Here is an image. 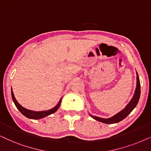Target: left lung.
I'll use <instances>...</instances> for the list:
<instances>
[{
	"label": "left lung",
	"mask_w": 151,
	"mask_h": 151,
	"mask_svg": "<svg viewBox=\"0 0 151 151\" xmlns=\"http://www.w3.org/2000/svg\"><path fill=\"white\" fill-rule=\"evenodd\" d=\"M141 86H140V81H139V78L138 73L137 72V86H136V89H135L134 94L133 95L132 98L131 99V100L129 101L128 104L125 106V107L123 109V110H121V111H119L115 115L111 116V117L108 118H100L98 116H93L91 114H89L90 116H91L93 118H94L96 121H98L103 123H106V124H113V123H117L118 122L121 121L122 120H123L124 118H126L129 114L132 111V110L136 107L137 103H138L139 100V98H140V94H141Z\"/></svg>",
	"instance_id": "left-lung-1"
}]
</instances>
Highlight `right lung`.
<instances>
[{
	"instance_id": "obj_1",
	"label": "right lung",
	"mask_w": 151,
	"mask_h": 151,
	"mask_svg": "<svg viewBox=\"0 0 151 151\" xmlns=\"http://www.w3.org/2000/svg\"><path fill=\"white\" fill-rule=\"evenodd\" d=\"M11 94H12V98L13 102L14 103L15 106H17V108L18 109L19 111L21 113H22L24 116H26V117L30 118V119H34V120L41 119V118H43L46 117V116L51 115V114L55 113V112L58 109L62 100V98H60V100H59L58 104H57L54 107L51 109L47 110V111H35L27 109L24 108V106H22L20 104H19V102H17L16 99H15L12 89H11Z\"/></svg>"
}]
</instances>
